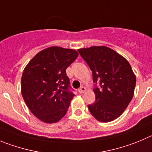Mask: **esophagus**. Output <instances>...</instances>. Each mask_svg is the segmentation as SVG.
Wrapping results in <instances>:
<instances>
[{
    "mask_svg": "<svg viewBox=\"0 0 152 152\" xmlns=\"http://www.w3.org/2000/svg\"><path fill=\"white\" fill-rule=\"evenodd\" d=\"M86 91V87H84V86H82V87H80L79 89H78V91H79V93H80V94L84 93Z\"/></svg>",
    "mask_w": 152,
    "mask_h": 152,
    "instance_id": "1",
    "label": "esophagus"
}]
</instances>
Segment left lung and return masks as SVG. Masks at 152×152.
Returning <instances> with one entry per match:
<instances>
[{
	"instance_id": "left-lung-1",
	"label": "left lung",
	"mask_w": 152,
	"mask_h": 152,
	"mask_svg": "<svg viewBox=\"0 0 152 152\" xmlns=\"http://www.w3.org/2000/svg\"><path fill=\"white\" fill-rule=\"evenodd\" d=\"M92 71L95 103L88 106L94 117L109 122L121 115L134 96L136 76L124 57L106 46L78 49Z\"/></svg>"
}]
</instances>
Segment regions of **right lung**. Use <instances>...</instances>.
<instances>
[{"mask_svg":"<svg viewBox=\"0 0 152 152\" xmlns=\"http://www.w3.org/2000/svg\"><path fill=\"white\" fill-rule=\"evenodd\" d=\"M77 57L73 49L53 46L37 54L25 66L22 97L31 113L43 122H57L67 112L74 94L66 69Z\"/></svg>","mask_w":152,"mask_h":152,"instance_id":"add662e5","label":"right lung"}]
</instances>
